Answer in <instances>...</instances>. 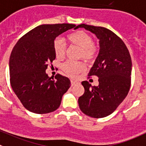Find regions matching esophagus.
Here are the masks:
<instances>
[{
  "label": "esophagus",
  "mask_w": 146,
  "mask_h": 146,
  "mask_svg": "<svg viewBox=\"0 0 146 146\" xmlns=\"http://www.w3.org/2000/svg\"><path fill=\"white\" fill-rule=\"evenodd\" d=\"M70 82H71V86H74V85L76 84V81H74V80H71Z\"/></svg>",
  "instance_id": "esophagus-1"
}]
</instances>
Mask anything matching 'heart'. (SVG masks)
<instances>
[{"instance_id":"obj_1","label":"heart","mask_w":146,"mask_h":146,"mask_svg":"<svg viewBox=\"0 0 146 146\" xmlns=\"http://www.w3.org/2000/svg\"><path fill=\"white\" fill-rule=\"evenodd\" d=\"M68 40L81 48L79 57L86 61H92L95 57L97 48L92 43V38L87 33L82 31H76L68 35ZM54 51L57 58H62L65 54V46L63 40L58 38L54 41ZM85 65L82 62L67 61L62 65V70L70 76H75L85 70Z\"/></svg>"}]
</instances>
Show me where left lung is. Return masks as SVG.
<instances>
[{"label":"left lung","mask_w":146,"mask_h":146,"mask_svg":"<svg viewBox=\"0 0 146 146\" xmlns=\"http://www.w3.org/2000/svg\"><path fill=\"white\" fill-rule=\"evenodd\" d=\"M99 40L98 57L89 76L98 77V86L81 82L84 93L78 98L81 111L92 118H103L112 113L127 97L131 84L132 60L123 40L114 33L102 27L81 24Z\"/></svg>","instance_id":"1"}]
</instances>
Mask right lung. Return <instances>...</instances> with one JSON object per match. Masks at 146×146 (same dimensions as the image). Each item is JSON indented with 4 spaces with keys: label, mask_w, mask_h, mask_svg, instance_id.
<instances>
[{
    "label": "right lung",
    "mask_w": 146,
    "mask_h": 146,
    "mask_svg": "<svg viewBox=\"0 0 146 146\" xmlns=\"http://www.w3.org/2000/svg\"><path fill=\"white\" fill-rule=\"evenodd\" d=\"M76 25H41L23 35L14 46L9 59L10 82L13 91L27 110L35 113L56 111L70 86V79L46 73L56 57L54 41Z\"/></svg>",
    "instance_id": "right-lung-1"
}]
</instances>
